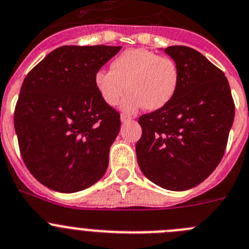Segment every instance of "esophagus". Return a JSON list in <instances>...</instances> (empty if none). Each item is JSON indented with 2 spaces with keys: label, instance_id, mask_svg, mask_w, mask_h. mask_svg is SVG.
<instances>
[{
  "label": "esophagus",
  "instance_id": "esophagus-1",
  "mask_svg": "<svg viewBox=\"0 0 249 249\" xmlns=\"http://www.w3.org/2000/svg\"><path fill=\"white\" fill-rule=\"evenodd\" d=\"M132 118L130 117V115H126V114H122V115H120V120H122V123H127Z\"/></svg>",
  "mask_w": 249,
  "mask_h": 249
}]
</instances>
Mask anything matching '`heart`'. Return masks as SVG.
I'll use <instances>...</instances> for the list:
<instances>
[{
  "mask_svg": "<svg viewBox=\"0 0 249 249\" xmlns=\"http://www.w3.org/2000/svg\"><path fill=\"white\" fill-rule=\"evenodd\" d=\"M94 85L108 106H117L130 90L122 107L126 111L143 108L159 110L173 99L179 85L177 64L146 49H129L111 62V70H99Z\"/></svg>",
  "mask_w": 249,
  "mask_h": 249,
  "instance_id": "obj_1",
  "label": "heart"
}]
</instances>
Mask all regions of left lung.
Here are the masks:
<instances>
[{"label":"left lung","mask_w":249,"mask_h":249,"mask_svg":"<svg viewBox=\"0 0 249 249\" xmlns=\"http://www.w3.org/2000/svg\"><path fill=\"white\" fill-rule=\"evenodd\" d=\"M164 53L179 71L173 99L139 118L136 143L141 172L168 190H187L206 179L226 150L234 103L225 73L203 54L183 45Z\"/></svg>","instance_id":"8db88e82"}]
</instances>
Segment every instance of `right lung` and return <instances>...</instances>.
Returning a JSON list of instances; mask_svg holds the SVG:
<instances>
[{"instance_id": "add662e5", "label": "right lung", "mask_w": 249, "mask_h": 249, "mask_svg": "<svg viewBox=\"0 0 249 249\" xmlns=\"http://www.w3.org/2000/svg\"><path fill=\"white\" fill-rule=\"evenodd\" d=\"M120 49L61 46L25 76L15 129L25 166L45 187L76 193L106 173L120 114L102 99L94 76Z\"/></svg>"}]
</instances>
